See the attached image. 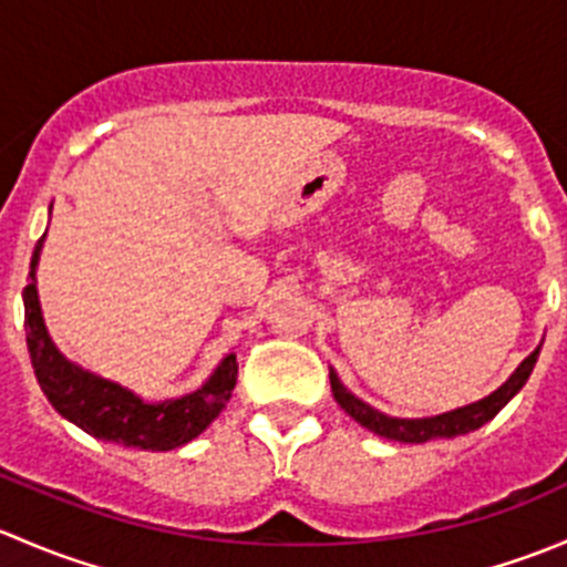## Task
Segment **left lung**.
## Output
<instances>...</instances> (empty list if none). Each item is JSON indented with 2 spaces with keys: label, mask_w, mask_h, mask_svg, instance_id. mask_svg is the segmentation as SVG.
<instances>
[{
  "label": "left lung",
  "mask_w": 567,
  "mask_h": 567,
  "mask_svg": "<svg viewBox=\"0 0 567 567\" xmlns=\"http://www.w3.org/2000/svg\"><path fill=\"white\" fill-rule=\"evenodd\" d=\"M540 346H537L535 351H532L529 357L513 370L511 379H507L499 390L491 392L488 398L474 400V403L461 405V409H453V411H444V414H436V416L403 420V416L384 414V411L373 409V405L364 403L362 398H357V394L348 390V386L340 381V375H337L334 368H329L331 394H334V400L340 403V409L346 411L348 416H353L359 425L373 431L375 436H384V439H392V442H403V444H425V442H433V439H455V436H463V433H472L477 431V427H483L485 422L494 420V416L499 414V411L505 409L518 392H522V386L527 384L532 368H535Z\"/></svg>",
  "instance_id": "8db88e82"
}]
</instances>
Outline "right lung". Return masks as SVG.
I'll list each match as a JSON object with an SVG mask.
<instances>
[{"label":"right lung","mask_w":567,"mask_h":567,"mask_svg":"<svg viewBox=\"0 0 567 567\" xmlns=\"http://www.w3.org/2000/svg\"><path fill=\"white\" fill-rule=\"evenodd\" d=\"M43 238L32 251L30 285L24 288V329L35 379L49 403L84 433L120 447L167 453L197 439L221 414L236 390V353H227L199 390L158 403L71 362L49 337L40 310L35 271Z\"/></svg>","instance_id":"obj_1"}]
</instances>
